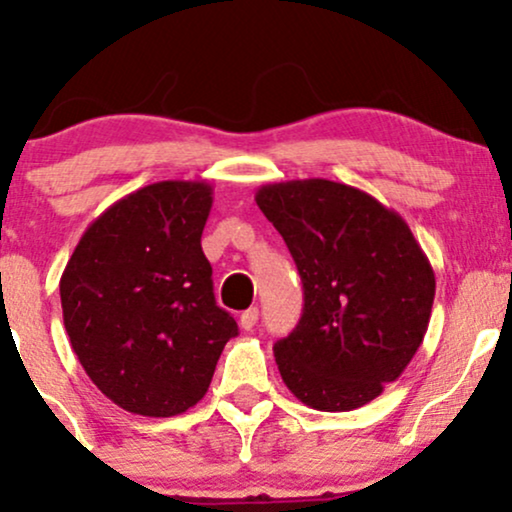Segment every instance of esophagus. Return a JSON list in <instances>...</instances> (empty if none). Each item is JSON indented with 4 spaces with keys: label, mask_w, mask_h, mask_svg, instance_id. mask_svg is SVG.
<instances>
[{
    "label": "esophagus",
    "mask_w": 512,
    "mask_h": 512,
    "mask_svg": "<svg viewBox=\"0 0 512 512\" xmlns=\"http://www.w3.org/2000/svg\"><path fill=\"white\" fill-rule=\"evenodd\" d=\"M257 320H260V310L257 308H248L245 310V313H240V327H243V330H252V327L257 325Z\"/></svg>",
    "instance_id": "34e87169"
}]
</instances>
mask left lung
Segmentation results:
<instances>
[{
    "label": "left lung",
    "mask_w": 512,
    "mask_h": 512,
    "mask_svg": "<svg viewBox=\"0 0 512 512\" xmlns=\"http://www.w3.org/2000/svg\"><path fill=\"white\" fill-rule=\"evenodd\" d=\"M255 202L303 281L301 320L274 344L281 380L313 409L363 407L424 342L436 296L431 262L397 211L344 182H274Z\"/></svg>",
    "instance_id": "left-lung-1"
}]
</instances>
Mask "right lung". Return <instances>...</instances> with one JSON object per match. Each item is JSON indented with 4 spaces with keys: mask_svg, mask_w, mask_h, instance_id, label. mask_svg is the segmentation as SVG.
<instances>
[{
    "mask_svg": "<svg viewBox=\"0 0 512 512\" xmlns=\"http://www.w3.org/2000/svg\"><path fill=\"white\" fill-rule=\"evenodd\" d=\"M204 180L122 197L81 236L60 279L64 327L86 375L117 407L175 416L207 395L238 325L216 305L202 231Z\"/></svg>",
    "mask_w": 512,
    "mask_h": 512,
    "instance_id": "add662e5",
    "label": "right lung"
}]
</instances>
